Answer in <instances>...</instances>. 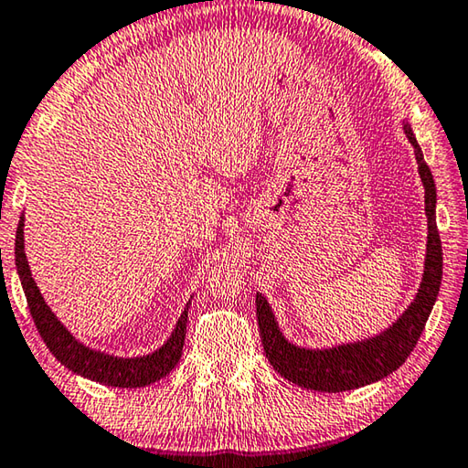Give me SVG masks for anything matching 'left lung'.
<instances>
[{"label":"left lung","mask_w":468,"mask_h":468,"mask_svg":"<svg viewBox=\"0 0 468 468\" xmlns=\"http://www.w3.org/2000/svg\"><path fill=\"white\" fill-rule=\"evenodd\" d=\"M405 133L415 146V156L425 187V215H427V256L423 282L409 310L396 320L390 328L374 338L353 345H340L335 348H299L284 340L268 301L256 295L258 328L271 366L282 378L301 388L318 392H345L361 388L399 369L413 351L419 336L430 318L431 307L438 299L441 284V241L435 225V184L430 167H427L421 148H419L410 125L405 123Z\"/></svg>","instance_id":"obj_1"}]
</instances>
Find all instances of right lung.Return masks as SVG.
I'll return each mask as SVG.
<instances>
[{
	"label": "right lung",
	"mask_w": 468,
	"mask_h": 468,
	"mask_svg": "<svg viewBox=\"0 0 468 468\" xmlns=\"http://www.w3.org/2000/svg\"><path fill=\"white\" fill-rule=\"evenodd\" d=\"M16 268H18L22 289H25L27 303L30 315H33L35 326L41 335L47 348L55 355V359L63 363L74 374H80L84 378L92 379V382L115 386V388H142L156 382L169 374V371L177 366L181 359V351H184L186 340V328H187V310L186 305L184 314L177 322L176 330L169 336L158 351L146 355V357H113V355H105L92 348L84 346L63 328V324L55 318L49 305L38 292L37 284L30 274V268L27 262L25 253V218L20 217L18 231H16Z\"/></svg>",
	"instance_id": "add662e5"
}]
</instances>
